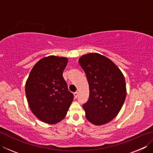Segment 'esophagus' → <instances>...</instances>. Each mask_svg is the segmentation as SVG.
<instances>
[{
    "label": "esophagus",
    "instance_id": "esophagus-1",
    "mask_svg": "<svg viewBox=\"0 0 153 153\" xmlns=\"http://www.w3.org/2000/svg\"><path fill=\"white\" fill-rule=\"evenodd\" d=\"M74 95L75 98H77V96H78V93H77V92H75V93H74Z\"/></svg>",
    "mask_w": 153,
    "mask_h": 153
}]
</instances>
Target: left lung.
Masks as SVG:
<instances>
[{
    "mask_svg": "<svg viewBox=\"0 0 153 153\" xmlns=\"http://www.w3.org/2000/svg\"><path fill=\"white\" fill-rule=\"evenodd\" d=\"M79 63L89 86V99L83 105L86 118L94 125L105 124L118 115L125 101L124 76L111 60L99 53L84 54Z\"/></svg>",
    "mask_w": 153,
    "mask_h": 153,
    "instance_id": "obj_1",
    "label": "left lung"
}]
</instances>
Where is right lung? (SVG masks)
Here are the masks:
<instances>
[{"instance_id":"1","label":"right lung","mask_w":153,"mask_h":153,"mask_svg":"<svg viewBox=\"0 0 153 153\" xmlns=\"http://www.w3.org/2000/svg\"><path fill=\"white\" fill-rule=\"evenodd\" d=\"M68 58H43L35 64L25 83L29 106L41 121L55 124L62 120L73 101L62 76Z\"/></svg>"}]
</instances>
